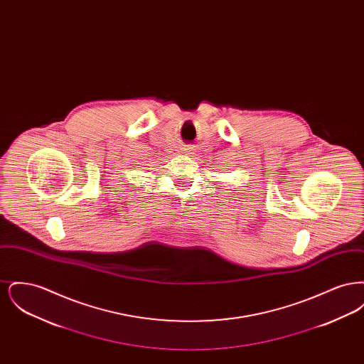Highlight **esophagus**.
<instances>
[{
  "mask_svg": "<svg viewBox=\"0 0 364 364\" xmlns=\"http://www.w3.org/2000/svg\"><path fill=\"white\" fill-rule=\"evenodd\" d=\"M183 151H184L186 154H188V156H190V154H192V147H190V146H186V147L183 149Z\"/></svg>",
  "mask_w": 364,
  "mask_h": 364,
  "instance_id": "34e87169",
  "label": "esophagus"
}]
</instances>
